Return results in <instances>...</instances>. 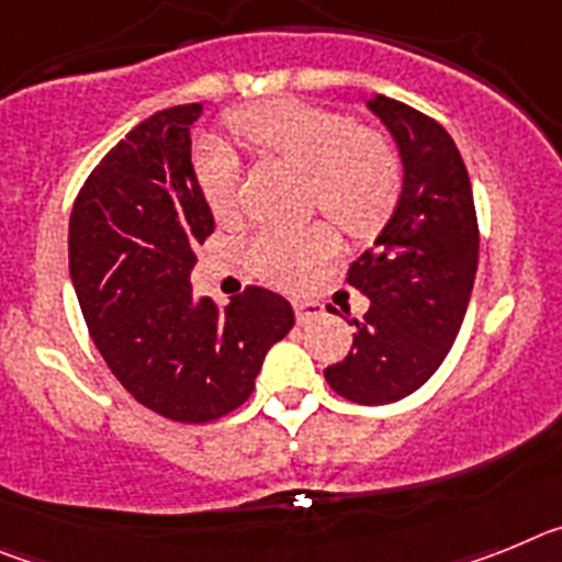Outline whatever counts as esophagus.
<instances>
[{"label":"esophagus","instance_id":"1","mask_svg":"<svg viewBox=\"0 0 562 562\" xmlns=\"http://www.w3.org/2000/svg\"><path fill=\"white\" fill-rule=\"evenodd\" d=\"M292 306H295V317L301 321V324H306V321H315V317L324 315V306L317 304V301H310V297H295V301H292Z\"/></svg>","mask_w":562,"mask_h":562}]
</instances>
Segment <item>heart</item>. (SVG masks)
<instances>
[{
    "label": "heart",
    "mask_w": 562,
    "mask_h": 562,
    "mask_svg": "<svg viewBox=\"0 0 562 562\" xmlns=\"http://www.w3.org/2000/svg\"><path fill=\"white\" fill-rule=\"evenodd\" d=\"M231 126L261 160L306 173L310 207L324 211L349 236L366 238L380 231L400 200L402 168L394 146L376 132L357 128L346 114L281 98L231 114ZM196 180L220 220L236 216L241 182L236 154L205 143L196 151ZM335 250V231L326 222H310L258 233L247 256L261 278L297 286Z\"/></svg>",
    "instance_id": "heart-1"
}]
</instances>
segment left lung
<instances>
[{
  "label": "left lung",
  "mask_w": 562,
  "mask_h": 562,
  "mask_svg": "<svg viewBox=\"0 0 562 562\" xmlns=\"http://www.w3.org/2000/svg\"><path fill=\"white\" fill-rule=\"evenodd\" d=\"M366 106L389 128L402 160L391 220L349 270L371 306L346 360L324 371L340 396L389 405L414 394L448 357L464 321L475 270L479 222L459 148L434 117L374 95Z\"/></svg>",
  "instance_id": "left-lung-1"
}]
</instances>
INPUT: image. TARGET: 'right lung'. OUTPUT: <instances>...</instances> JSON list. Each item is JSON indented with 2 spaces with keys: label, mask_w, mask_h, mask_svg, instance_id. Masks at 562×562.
<instances>
[{
  "label": "right lung",
  "mask_w": 562,
  "mask_h": 562,
  "mask_svg": "<svg viewBox=\"0 0 562 562\" xmlns=\"http://www.w3.org/2000/svg\"><path fill=\"white\" fill-rule=\"evenodd\" d=\"M200 114L202 103H186L137 123L69 216V278L98 351L134 400L186 425L236 411L295 326L290 301L265 286L225 310L193 295V247L213 233L191 162Z\"/></svg>",
  "instance_id": "1"
}]
</instances>
